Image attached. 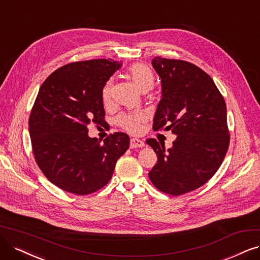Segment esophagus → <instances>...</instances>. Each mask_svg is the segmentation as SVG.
Segmentation results:
<instances>
[{"mask_svg":"<svg viewBox=\"0 0 260 260\" xmlns=\"http://www.w3.org/2000/svg\"><path fill=\"white\" fill-rule=\"evenodd\" d=\"M129 146H131L132 149H134V148H143V147H145V142H143L140 139L133 138V139H131V145Z\"/></svg>","mask_w":260,"mask_h":260,"instance_id":"esophagus-1","label":"esophagus"}]
</instances>
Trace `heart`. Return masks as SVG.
I'll return each instance as SVG.
<instances>
[{
  "label": "heart",
  "mask_w": 260,
  "mask_h": 260,
  "mask_svg": "<svg viewBox=\"0 0 260 260\" xmlns=\"http://www.w3.org/2000/svg\"><path fill=\"white\" fill-rule=\"evenodd\" d=\"M127 78L132 80L135 84L136 88L141 92H147L151 90L154 85L155 77L154 73L150 69L149 66L136 63L128 67L126 71ZM110 92H111V83L106 82L102 89V101L103 103H108L110 100ZM139 117L135 114H124L119 119V124L121 127L129 133H136L139 129Z\"/></svg>",
  "instance_id": "heart-1"
}]
</instances>
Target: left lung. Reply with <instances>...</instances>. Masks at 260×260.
I'll return each mask as SVG.
<instances>
[{
	"label": "left lung",
	"instance_id": "obj_1",
	"mask_svg": "<svg viewBox=\"0 0 260 260\" xmlns=\"http://www.w3.org/2000/svg\"><path fill=\"white\" fill-rule=\"evenodd\" d=\"M152 65L161 82L153 127L177 138L168 150L156 139L147 140L157 155L149 178L162 193L179 196L203 186L222 165L230 140L226 103L198 66L160 56Z\"/></svg>",
	"mask_w": 260,
	"mask_h": 260
}]
</instances>
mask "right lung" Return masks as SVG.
Wrapping results in <instances>:
<instances>
[{
	"label": "right lung",
	"instance_id": "1",
	"mask_svg": "<svg viewBox=\"0 0 260 260\" xmlns=\"http://www.w3.org/2000/svg\"><path fill=\"white\" fill-rule=\"evenodd\" d=\"M121 67L111 59L66 64L42 84L28 119L34 157L45 177L75 195H89L110 181L115 162L129 147L127 134L104 140L88 135L101 124L102 89Z\"/></svg>",
	"mask_w": 260,
	"mask_h": 260
}]
</instances>
